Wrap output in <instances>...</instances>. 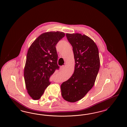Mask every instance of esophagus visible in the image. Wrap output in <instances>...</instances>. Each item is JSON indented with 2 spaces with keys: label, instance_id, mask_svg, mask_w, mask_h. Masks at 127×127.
<instances>
[{
  "label": "esophagus",
  "instance_id": "esophagus-1",
  "mask_svg": "<svg viewBox=\"0 0 127 127\" xmlns=\"http://www.w3.org/2000/svg\"><path fill=\"white\" fill-rule=\"evenodd\" d=\"M65 67V65H63V66H61V67H60V69H61V70H63V69H64Z\"/></svg>",
  "mask_w": 127,
  "mask_h": 127
}]
</instances>
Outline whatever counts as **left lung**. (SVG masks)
Listing matches in <instances>:
<instances>
[{"label":"left lung","mask_w":127,"mask_h":127,"mask_svg":"<svg viewBox=\"0 0 127 127\" xmlns=\"http://www.w3.org/2000/svg\"><path fill=\"white\" fill-rule=\"evenodd\" d=\"M75 61L72 76L61 85V95L68 102L82 98L94 86L100 67L98 50L94 41L79 33H66Z\"/></svg>","instance_id":"8db88e82"}]
</instances>
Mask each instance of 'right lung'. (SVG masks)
<instances>
[{
    "instance_id": "right-lung-1",
    "label": "right lung",
    "mask_w": 127,
    "mask_h": 127,
    "mask_svg": "<svg viewBox=\"0 0 127 127\" xmlns=\"http://www.w3.org/2000/svg\"><path fill=\"white\" fill-rule=\"evenodd\" d=\"M65 35L60 31L44 33L32 43L28 51L25 82L28 94L34 100L41 97L51 83L50 77L59 68L56 45Z\"/></svg>"
}]
</instances>
